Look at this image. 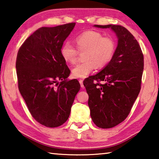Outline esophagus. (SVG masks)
I'll use <instances>...</instances> for the list:
<instances>
[{
    "instance_id": "esophagus-1",
    "label": "esophagus",
    "mask_w": 159,
    "mask_h": 159,
    "mask_svg": "<svg viewBox=\"0 0 159 159\" xmlns=\"http://www.w3.org/2000/svg\"><path fill=\"white\" fill-rule=\"evenodd\" d=\"M79 83H80V86H81V88H84V85H83V80L80 79L79 80Z\"/></svg>"
}]
</instances>
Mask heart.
Wrapping results in <instances>:
<instances>
[{"mask_svg":"<svg viewBox=\"0 0 159 159\" xmlns=\"http://www.w3.org/2000/svg\"><path fill=\"white\" fill-rule=\"evenodd\" d=\"M78 50L70 42H66L61 48V55L66 62L74 64L76 62L79 51L85 52V61L77 64L72 69V76L84 78L95 70L96 66L102 69L112 60L116 44L114 39L95 31L83 32L75 40Z\"/></svg>","mask_w":159,"mask_h":159,"instance_id":"1","label":"heart"}]
</instances>
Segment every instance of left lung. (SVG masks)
<instances>
[{
	"label": "left lung",
	"mask_w": 159,
	"mask_h": 159,
	"mask_svg": "<svg viewBox=\"0 0 159 159\" xmlns=\"http://www.w3.org/2000/svg\"><path fill=\"white\" fill-rule=\"evenodd\" d=\"M95 26L111 28L118 38L117 48L110 62L98 74L83 81L89 96L93 121L99 128H111L127 118L138 98L144 56L138 41L127 29L112 25Z\"/></svg>",
	"instance_id": "left-lung-1"
}]
</instances>
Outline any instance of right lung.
I'll return each instance as SVG.
<instances>
[{
    "label": "right lung",
    "instance_id": "obj_1",
    "mask_svg": "<svg viewBox=\"0 0 159 159\" xmlns=\"http://www.w3.org/2000/svg\"><path fill=\"white\" fill-rule=\"evenodd\" d=\"M75 25L39 28L17 52L19 90L34 119L48 128L66 121L80 90L79 80H66L71 71L61 55L63 43Z\"/></svg>",
    "mask_w": 159,
    "mask_h": 159
}]
</instances>
